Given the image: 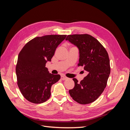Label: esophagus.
I'll use <instances>...</instances> for the list:
<instances>
[{"label":"esophagus","instance_id":"esophagus-1","mask_svg":"<svg viewBox=\"0 0 130 130\" xmlns=\"http://www.w3.org/2000/svg\"><path fill=\"white\" fill-rule=\"evenodd\" d=\"M67 78V77H66V76H64V75H62V76H61V79L63 80H66Z\"/></svg>","mask_w":130,"mask_h":130}]
</instances>
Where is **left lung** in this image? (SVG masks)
Here are the masks:
<instances>
[{
  "label": "left lung",
  "mask_w": 130,
  "mask_h": 130,
  "mask_svg": "<svg viewBox=\"0 0 130 130\" xmlns=\"http://www.w3.org/2000/svg\"><path fill=\"white\" fill-rule=\"evenodd\" d=\"M68 40L79 49L77 66H84L87 75L77 83L75 78L74 87L69 90L70 95L78 104L85 105L95 101L107 86L111 72L108 54L96 38L88 34L68 35Z\"/></svg>",
  "instance_id": "obj_1"
}]
</instances>
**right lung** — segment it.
I'll list each match as a JSON object with an SVG mask.
<instances>
[{
	"instance_id": "1",
	"label": "right lung",
	"mask_w": 130,
	"mask_h": 130,
	"mask_svg": "<svg viewBox=\"0 0 130 130\" xmlns=\"http://www.w3.org/2000/svg\"><path fill=\"white\" fill-rule=\"evenodd\" d=\"M65 35L37 37L27 42L19 53L15 66L17 83L23 96L31 103L41 104L51 95L52 86L60 79L59 74L49 73L45 67Z\"/></svg>"
}]
</instances>
